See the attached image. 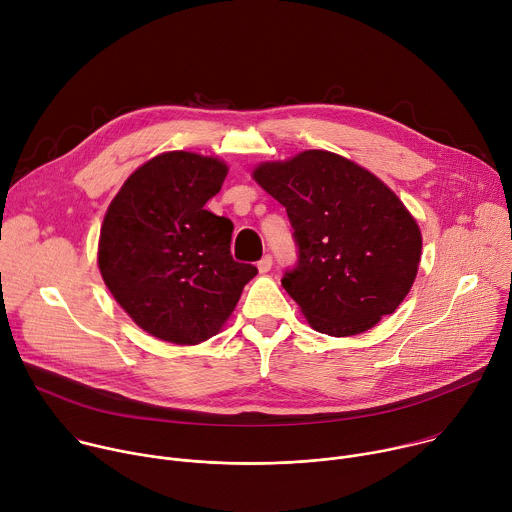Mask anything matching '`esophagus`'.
I'll list each match as a JSON object with an SVG mask.
<instances>
[{"mask_svg": "<svg viewBox=\"0 0 512 512\" xmlns=\"http://www.w3.org/2000/svg\"><path fill=\"white\" fill-rule=\"evenodd\" d=\"M271 265H273V257H271V255H265V257L257 263V269H259V273H267V271L271 269Z\"/></svg>", "mask_w": 512, "mask_h": 512, "instance_id": "esophagus-1", "label": "esophagus"}]
</instances>
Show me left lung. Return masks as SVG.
<instances>
[{
  "label": "left lung",
  "instance_id": "1",
  "mask_svg": "<svg viewBox=\"0 0 512 512\" xmlns=\"http://www.w3.org/2000/svg\"><path fill=\"white\" fill-rule=\"evenodd\" d=\"M253 178L285 206L298 263L281 285L314 330L354 336L399 308L417 275L421 233L387 184L324 150L265 162Z\"/></svg>",
  "mask_w": 512,
  "mask_h": 512
}]
</instances>
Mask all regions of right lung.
<instances>
[{"instance_id":"1","label":"right lung","mask_w":512,"mask_h":512,"mask_svg":"<svg viewBox=\"0 0 512 512\" xmlns=\"http://www.w3.org/2000/svg\"><path fill=\"white\" fill-rule=\"evenodd\" d=\"M227 164L190 152L145 162L107 208L99 237L105 285L131 320L172 344H198L233 314L257 267L231 255L233 223L204 204Z\"/></svg>"}]
</instances>
